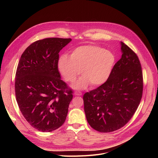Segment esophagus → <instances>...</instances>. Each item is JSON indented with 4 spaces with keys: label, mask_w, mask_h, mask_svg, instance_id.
Returning a JSON list of instances; mask_svg holds the SVG:
<instances>
[{
    "label": "esophagus",
    "mask_w": 158,
    "mask_h": 158,
    "mask_svg": "<svg viewBox=\"0 0 158 158\" xmlns=\"http://www.w3.org/2000/svg\"><path fill=\"white\" fill-rule=\"evenodd\" d=\"M74 95H77V96H81V95H82V93L80 92H75Z\"/></svg>",
    "instance_id": "34e87169"
}]
</instances>
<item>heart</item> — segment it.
<instances>
[{"label":"heart","instance_id":"1","mask_svg":"<svg viewBox=\"0 0 158 158\" xmlns=\"http://www.w3.org/2000/svg\"><path fill=\"white\" fill-rule=\"evenodd\" d=\"M115 63V56L110 51L97 45H83L74 48L70 56L60 57L57 66L66 81L73 82L81 73L83 75L73 85L82 89L89 83L92 86L103 85L109 79Z\"/></svg>","mask_w":158,"mask_h":158}]
</instances>
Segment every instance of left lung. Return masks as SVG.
I'll use <instances>...</instances> for the list:
<instances>
[{"label": "left lung", "mask_w": 158, "mask_h": 158, "mask_svg": "<svg viewBox=\"0 0 158 158\" xmlns=\"http://www.w3.org/2000/svg\"><path fill=\"white\" fill-rule=\"evenodd\" d=\"M122 57L109 79L83 96L84 109L89 126L101 132L124 126L136 112L143 93V74L137 55L120 42Z\"/></svg>", "instance_id": "left-lung-1"}]
</instances>
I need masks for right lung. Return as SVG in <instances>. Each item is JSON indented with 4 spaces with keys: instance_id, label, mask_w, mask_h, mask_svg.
Instances as JSON below:
<instances>
[{
    "instance_id": "add662e5",
    "label": "right lung",
    "mask_w": 158,
    "mask_h": 158,
    "mask_svg": "<svg viewBox=\"0 0 158 158\" xmlns=\"http://www.w3.org/2000/svg\"><path fill=\"white\" fill-rule=\"evenodd\" d=\"M72 39L49 38L30 45L21 56L15 76V95L21 113L30 125L51 132L64 123L73 98L61 79L59 52Z\"/></svg>"
}]
</instances>
